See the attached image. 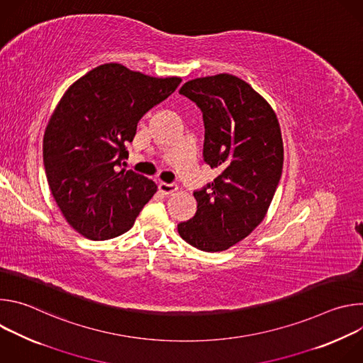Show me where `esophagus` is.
Here are the masks:
<instances>
[{
  "mask_svg": "<svg viewBox=\"0 0 363 363\" xmlns=\"http://www.w3.org/2000/svg\"><path fill=\"white\" fill-rule=\"evenodd\" d=\"M177 189H178V185H177V184H167V182H161V184H160V191H161L164 195L174 194Z\"/></svg>",
  "mask_w": 363,
  "mask_h": 363,
  "instance_id": "esophagus-1",
  "label": "esophagus"
}]
</instances>
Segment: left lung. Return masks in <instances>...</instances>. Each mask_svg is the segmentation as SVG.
I'll use <instances>...</instances> for the list:
<instances>
[{"instance_id": "8db88e82", "label": "left lung", "mask_w": 363, "mask_h": 363, "mask_svg": "<svg viewBox=\"0 0 363 363\" xmlns=\"http://www.w3.org/2000/svg\"><path fill=\"white\" fill-rule=\"evenodd\" d=\"M179 93L202 111L203 161L221 174L194 192L196 213L178 233L198 250L224 251L269 211L284 161L280 123L260 93L228 73L189 80Z\"/></svg>"}]
</instances>
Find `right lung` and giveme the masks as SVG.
<instances>
[{
  "label": "right lung",
  "mask_w": 363,
  "mask_h": 363,
  "mask_svg": "<svg viewBox=\"0 0 363 363\" xmlns=\"http://www.w3.org/2000/svg\"><path fill=\"white\" fill-rule=\"evenodd\" d=\"M181 82L106 63L77 79L59 100L44 130V169L62 214L83 237L100 241L126 233L158 191L146 177L116 167L128 157L125 145L140 118Z\"/></svg>",
  "instance_id": "obj_1"
}]
</instances>
